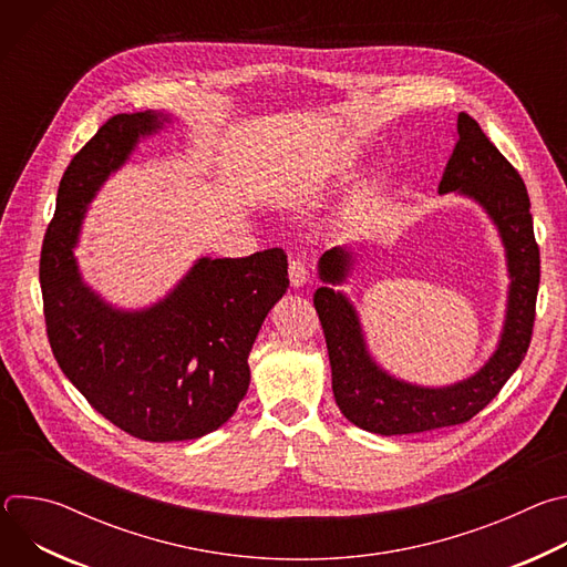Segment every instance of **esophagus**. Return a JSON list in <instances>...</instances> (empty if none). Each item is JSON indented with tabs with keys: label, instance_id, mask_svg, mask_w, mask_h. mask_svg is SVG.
Here are the masks:
<instances>
[{
	"label": "esophagus",
	"instance_id": "1",
	"mask_svg": "<svg viewBox=\"0 0 567 567\" xmlns=\"http://www.w3.org/2000/svg\"><path fill=\"white\" fill-rule=\"evenodd\" d=\"M311 278V271H309V260L307 258H293L289 262V282L291 287H302L307 285Z\"/></svg>",
	"mask_w": 567,
	"mask_h": 567
}]
</instances>
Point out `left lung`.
Segmentation results:
<instances>
[{"instance_id": "8db88e82", "label": "left lung", "mask_w": 567, "mask_h": 567, "mask_svg": "<svg viewBox=\"0 0 567 567\" xmlns=\"http://www.w3.org/2000/svg\"><path fill=\"white\" fill-rule=\"evenodd\" d=\"M451 190L482 204L505 241L512 287L501 346L477 374L455 385L403 383L379 370L365 352L359 318L348 298L330 287H318L313 307L330 352L332 390L341 413L363 431L409 435L464 424L501 392L527 354L540 282L529 195L518 171L466 112L457 114V141L440 182V193ZM350 262L352 256L346 249L326 251L318 262L320 280L341 282Z\"/></svg>"}]
</instances>
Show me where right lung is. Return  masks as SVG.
I'll use <instances>...</instances> for the list:
<instances>
[{
  "label": "right lung",
  "instance_id": "obj_1",
  "mask_svg": "<svg viewBox=\"0 0 567 567\" xmlns=\"http://www.w3.org/2000/svg\"><path fill=\"white\" fill-rule=\"evenodd\" d=\"M154 112L116 114L66 166L40 254L51 352L64 377L105 420L145 442L217 431L249 390V352L269 309L289 287L282 249L249 258H202L182 285L145 311L105 305L78 276V226L101 184Z\"/></svg>",
  "mask_w": 567,
  "mask_h": 567
}]
</instances>
